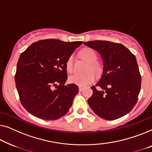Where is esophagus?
Returning a JSON list of instances; mask_svg holds the SVG:
<instances>
[{
    "label": "esophagus",
    "mask_w": 152,
    "mask_h": 152,
    "mask_svg": "<svg viewBox=\"0 0 152 152\" xmlns=\"http://www.w3.org/2000/svg\"><path fill=\"white\" fill-rule=\"evenodd\" d=\"M83 90V87H79V91H82Z\"/></svg>",
    "instance_id": "1"
}]
</instances>
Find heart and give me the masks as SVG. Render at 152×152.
<instances>
[{"instance_id":"b5f03b06","label":"heart","mask_w":152,"mask_h":152,"mask_svg":"<svg viewBox=\"0 0 152 152\" xmlns=\"http://www.w3.org/2000/svg\"><path fill=\"white\" fill-rule=\"evenodd\" d=\"M79 54L83 58H84L89 63V65L87 68V72L89 73L85 75L74 74L69 76V81L71 83H74L79 86H85V85L91 84L95 80V76L92 73V72L97 75L101 73L102 65L101 63L97 61V54L92 49L84 48L80 51ZM73 56H70L65 63V67L68 72L73 71Z\"/></svg>"}]
</instances>
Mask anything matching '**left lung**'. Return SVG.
I'll use <instances>...</instances> for the list:
<instances>
[{
  "label": "left lung",
  "instance_id": "8db88e82",
  "mask_svg": "<svg viewBox=\"0 0 152 152\" xmlns=\"http://www.w3.org/2000/svg\"><path fill=\"white\" fill-rule=\"evenodd\" d=\"M97 51L103 63V70L93 94L87 102L94 112L105 120H116L128 114L138 100L141 76L132 53L123 45L102 40L84 42Z\"/></svg>",
  "mask_w": 152,
  "mask_h": 152
}]
</instances>
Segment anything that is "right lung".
Masks as SVG:
<instances>
[{"instance_id": "right-lung-1", "label": "right lung", "mask_w": 152, "mask_h": 152, "mask_svg": "<svg viewBox=\"0 0 152 152\" xmlns=\"http://www.w3.org/2000/svg\"><path fill=\"white\" fill-rule=\"evenodd\" d=\"M83 42L42 40L20 54L15 82L21 104L31 115L54 121L67 114L79 90L75 84L65 85V63Z\"/></svg>"}]
</instances>
